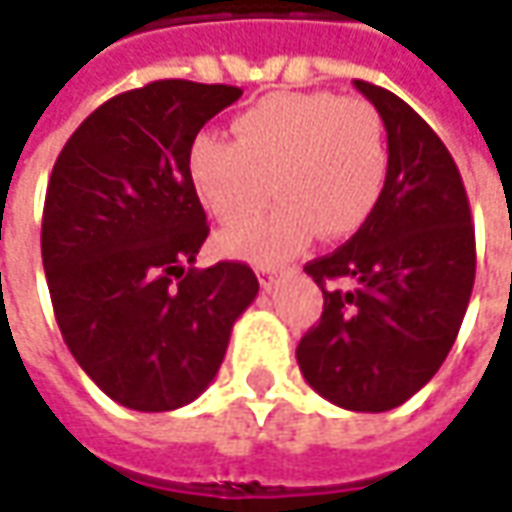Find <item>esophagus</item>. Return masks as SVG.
I'll list each match as a JSON object with an SVG mask.
<instances>
[{
    "label": "esophagus",
    "instance_id": "1",
    "mask_svg": "<svg viewBox=\"0 0 512 512\" xmlns=\"http://www.w3.org/2000/svg\"><path fill=\"white\" fill-rule=\"evenodd\" d=\"M256 276H259V282H262L265 290H270V287L276 285V279H279V276H276V270H270V267H259V270H256Z\"/></svg>",
    "mask_w": 512,
    "mask_h": 512
}]
</instances>
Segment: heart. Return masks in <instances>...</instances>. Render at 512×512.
Listing matches in <instances>:
<instances>
[{
    "instance_id": "heart-1",
    "label": "heart",
    "mask_w": 512,
    "mask_h": 512,
    "mask_svg": "<svg viewBox=\"0 0 512 512\" xmlns=\"http://www.w3.org/2000/svg\"><path fill=\"white\" fill-rule=\"evenodd\" d=\"M233 142L199 133L187 150V179L207 213L236 225L219 247L253 265H279L310 245L356 233L370 219L387 182V142L379 113L362 99L327 90L270 93L230 122Z\"/></svg>"
}]
</instances>
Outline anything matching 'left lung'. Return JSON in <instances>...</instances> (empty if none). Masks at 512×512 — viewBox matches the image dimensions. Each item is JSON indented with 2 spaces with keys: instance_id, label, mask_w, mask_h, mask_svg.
I'll return each instance as SVG.
<instances>
[{
  "instance_id": "1",
  "label": "left lung",
  "mask_w": 512,
  "mask_h": 512,
  "mask_svg": "<svg viewBox=\"0 0 512 512\" xmlns=\"http://www.w3.org/2000/svg\"><path fill=\"white\" fill-rule=\"evenodd\" d=\"M387 130V182L342 247L307 262L322 319L296 359L327 402L359 413L404 404L436 376L476 279V233L450 150L396 93L356 79Z\"/></svg>"
}]
</instances>
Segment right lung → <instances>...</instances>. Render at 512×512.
Segmentation results:
<instances>
[{
    "label": "right lung",
    "instance_id": "1",
    "mask_svg": "<svg viewBox=\"0 0 512 512\" xmlns=\"http://www.w3.org/2000/svg\"><path fill=\"white\" fill-rule=\"evenodd\" d=\"M239 96L187 79L125 90L73 130L50 173L42 265L56 325L96 387L130 410L202 396L259 293L245 262L193 267L210 227L187 150Z\"/></svg>",
    "mask_w": 512,
    "mask_h": 512
}]
</instances>
